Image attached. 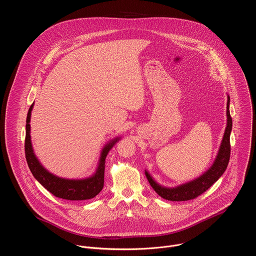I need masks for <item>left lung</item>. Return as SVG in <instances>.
<instances>
[{
  "label": "left lung",
  "instance_id": "8db88e82",
  "mask_svg": "<svg viewBox=\"0 0 256 256\" xmlns=\"http://www.w3.org/2000/svg\"><path fill=\"white\" fill-rule=\"evenodd\" d=\"M230 97L228 96L227 101V126L224 132V136L218 149V155L214 161V164L200 177L186 182L184 184L178 186L176 188H165L160 186L153 179L148 171H144L146 176L153 190L163 198L172 202H184L198 198L206 190H208L214 182L220 178L225 172L229 160H230V134L232 130V118L229 110Z\"/></svg>",
  "mask_w": 256,
  "mask_h": 256
}]
</instances>
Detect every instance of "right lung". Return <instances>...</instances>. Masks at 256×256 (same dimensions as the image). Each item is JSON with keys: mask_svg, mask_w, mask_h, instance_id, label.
<instances>
[{"mask_svg": "<svg viewBox=\"0 0 256 256\" xmlns=\"http://www.w3.org/2000/svg\"><path fill=\"white\" fill-rule=\"evenodd\" d=\"M33 103L30 106L26 118V136H25V156L28 167L40 184L46 188L54 196L68 200H85L95 198L103 188L104 186V169L105 159L108 152L120 138H116L107 142L101 151L98 167L95 173L83 179H66L58 177L48 171L35 156L32 148L30 136V118L33 108Z\"/></svg>", "mask_w": 256, "mask_h": 256, "instance_id": "obj_1", "label": "right lung"}]
</instances>
